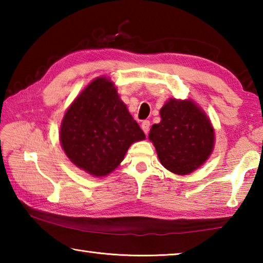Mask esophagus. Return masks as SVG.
Masks as SVG:
<instances>
[{
  "mask_svg": "<svg viewBox=\"0 0 263 263\" xmlns=\"http://www.w3.org/2000/svg\"><path fill=\"white\" fill-rule=\"evenodd\" d=\"M149 127H151L149 121H142V123H141V128H142V131H144V132L146 133V135H147L148 131H149Z\"/></svg>",
  "mask_w": 263,
  "mask_h": 263,
  "instance_id": "1",
  "label": "esophagus"
}]
</instances>
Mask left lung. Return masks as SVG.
<instances>
[{
    "label": "left lung",
    "mask_w": 263,
    "mask_h": 263,
    "mask_svg": "<svg viewBox=\"0 0 263 263\" xmlns=\"http://www.w3.org/2000/svg\"><path fill=\"white\" fill-rule=\"evenodd\" d=\"M160 116L161 122L154 124L148 138L162 166L179 175L202 166L215 142L213 127L203 111L191 101L171 99Z\"/></svg>",
    "instance_id": "left-lung-1"
}]
</instances>
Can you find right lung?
Returning <instances> with one entry per match:
<instances>
[{"label":"right lung","mask_w":263,"mask_h":263,"mask_svg":"<svg viewBox=\"0 0 263 263\" xmlns=\"http://www.w3.org/2000/svg\"><path fill=\"white\" fill-rule=\"evenodd\" d=\"M144 132L119 100L114 83L92 81L69 106L62 119L60 141L70 161L94 176L117 168Z\"/></svg>","instance_id":"right-lung-1"}]
</instances>
